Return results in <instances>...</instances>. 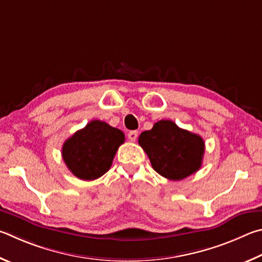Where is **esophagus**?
I'll return each instance as SVG.
<instances>
[{
	"label": "esophagus",
	"mask_w": 262,
	"mask_h": 262,
	"mask_svg": "<svg viewBox=\"0 0 262 262\" xmlns=\"http://www.w3.org/2000/svg\"><path fill=\"white\" fill-rule=\"evenodd\" d=\"M127 137H128V139H130L131 141H136L137 137H138V131H130L127 134Z\"/></svg>",
	"instance_id": "esophagus-1"
}]
</instances>
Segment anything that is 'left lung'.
Here are the masks:
<instances>
[{"label":"left lung","mask_w":262,"mask_h":262,"mask_svg":"<svg viewBox=\"0 0 262 262\" xmlns=\"http://www.w3.org/2000/svg\"><path fill=\"white\" fill-rule=\"evenodd\" d=\"M138 143L148 155L154 170L170 181L184 180L203 164V138L169 119H161L150 130L141 132Z\"/></svg>","instance_id":"8db88e82"}]
</instances>
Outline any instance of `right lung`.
I'll return each instance as SVG.
<instances>
[{"mask_svg":"<svg viewBox=\"0 0 262 262\" xmlns=\"http://www.w3.org/2000/svg\"><path fill=\"white\" fill-rule=\"evenodd\" d=\"M124 140L121 130L94 119L63 144V161L79 180L94 181L109 170Z\"/></svg>","mask_w":262,"mask_h":262,"instance_id":"add662e5","label":"right lung"}]
</instances>
